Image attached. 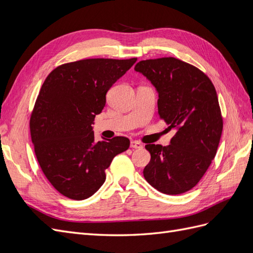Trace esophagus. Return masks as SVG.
<instances>
[{
	"instance_id": "34e87169",
	"label": "esophagus",
	"mask_w": 253,
	"mask_h": 253,
	"mask_svg": "<svg viewBox=\"0 0 253 253\" xmlns=\"http://www.w3.org/2000/svg\"><path fill=\"white\" fill-rule=\"evenodd\" d=\"M142 147H143L142 143L139 141H137V140L131 141V148H133V149H142Z\"/></svg>"
}]
</instances>
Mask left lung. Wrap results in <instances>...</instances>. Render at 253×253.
Returning a JSON list of instances; mask_svg holds the SVG:
<instances>
[{
	"label": "left lung",
	"mask_w": 253,
	"mask_h": 253,
	"mask_svg": "<svg viewBox=\"0 0 253 253\" xmlns=\"http://www.w3.org/2000/svg\"><path fill=\"white\" fill-rule=\"evenodd\" d=\"M134 70L158 93V114L176 133L170 144H147L143 176L159 192L177 195L197 185L215 157L223 132L218 98L197 67L173 57L143 60Z\"/></svg>",
	"instance_id": "left-lung-1"
}]
</instances>
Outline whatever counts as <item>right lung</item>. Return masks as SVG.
I'll return each instance as SVG.
<instances>
[{"instance_id":"right-lung-1","label":"right lung","mask_w":253,"mask_h":253,"mask_svg":"<svg viewBox=\"0 0 253 253\" xmlns=\"http://www.w3.org/2000/svg\"><path fill=\"white\" fill-rule=\"evenodd\" d=\"M136 61L80 60L58 66L45 79L30 117V135L44 175L62 195L76 201L93 195L113 158L128 149L126 137L96 141L91 125L108 90Z\"/></svg>"}]
</instances>
